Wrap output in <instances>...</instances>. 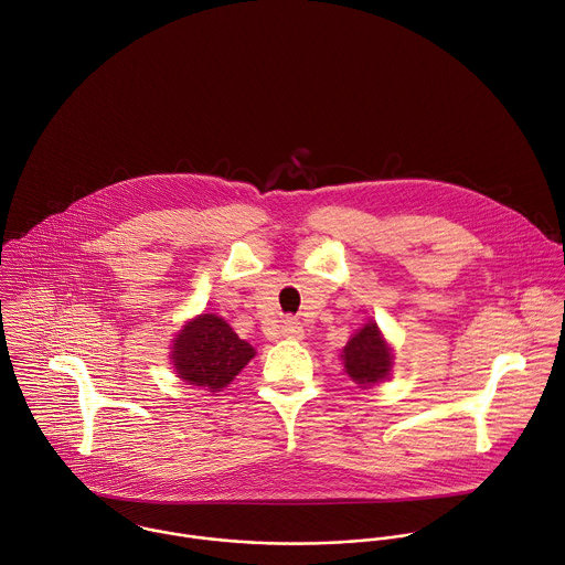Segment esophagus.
<instances>
[{
	"label": "esophagus",
	"instance_id": "esophagus-1",
	"mask_svg": "<svg viewBox=\"0 0 565 565\" xmlns=\"http://www.w3.org/2000/svg\"><path fill=\"white\" fill-rule=\"evenodd\" d=\"M281 337H286V339H295V341L303 339V328H301V323H299V321H295L292 317L284 319V326H281Z\"/></svg>",
	"mask_w": 565,
	"mask_h": 565
}]
</instances>
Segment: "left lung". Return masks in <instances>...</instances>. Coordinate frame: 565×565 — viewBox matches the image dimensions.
<instances>
[{
  "mask_svg": "<svg viewBox=\"0 0 565 565\" xmlns=\"http://www.w3.org/2000/svg\"><path fill=\"white\" fill-rule=\"evenodd\" d=\"M343 363L345 372L361 387L374 385L390 374L392 350L383 341L376 323H367L348 341L343 350Z\"/></svg>",
  "mask_w": 565,
  "mask_h": 565,
  "instance_id": "left-lung-1",
  "label": "left lung"
}]
</instances>
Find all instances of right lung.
I'll list each match as a JSON object with an SVG mask.
<instances>
[{"mask_svg": "<svg viewBox=\"0 0 565 565\" xmlns=\"http://www.w3.org/2000/svg\"><path fill=\"white\" fill-rule=\"evenodd\" d=\"M253 356L255 350L215 315H202L186 323L171 354L180 379L209 392L226 387Z\"/></svg>", "mask_w": 565, "mask_h": 565, "instance_id": "right-lung-1", "label": "right lung"}]
</instances>
